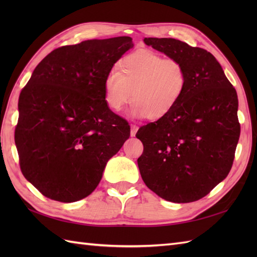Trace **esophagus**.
<instances>
[{
  "mask_svg": "<svg viewBox=\"0 0 257 257\" xmlns=\"http://www.w3.org/2000/svg\"><path fill=\"white\" fill-rule=\"evenodd\" d=\"M137 131H138V126L134 125V124H132V125H131V136L134 137L137 133Z\"/></svg>",
  "mask_w": 257,
  "mask_h": 257,
  "instance_id": "esophagus-1",
  "label": "esophagus"
}]
</instances>
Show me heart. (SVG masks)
<instances>
[{"label":"heart","mask_w":257,"mask_h":257,"mask_svg":"<svg viewBox=\"0 0 257 257\" xmlns=\"http://www.w3.org/2000/svg\"><path fill=\"white\" fill-rule=\"evenodd\" d=\"M119 72L107 75L105 102L110 109L120 111L133 91V118L157 121L165 118L180 103L188 85L184 66L176 60H165L150 50H137L124 57Z\"/></svg>","instance_id":"obj_1"}]
</instances>
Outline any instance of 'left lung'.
<instances>
[{"mask_svg": "<svg viewBox=\"0 0 257 257\" xmlns=\"http://www.w3.org/2000/svg\"><path fill=\"white\" fill-rule=\"evenodd\" d=\"M146 45L184 66L188 85L165 118L138 130L137 160L146 185L163 199L192 203L227 177L240 135L238 97L207 50L175 38L145 37Z\"/></svg>", "mask_w": 257, "mask_h": 257, "instance_id": "1", "label": "left lung"}]
</instances>
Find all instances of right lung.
Instances as JSON below:
<instances>
[{
	"mask_svg": "<svg viewBox=\"0 0 257 257\" xmlns=\"http://www.w3.org/2000/svg\"><path fill=\"white\" fill-rule=\"evenodd\" d=\"M133 47L130 36L64 46L22 89L15 143L23 176L44 196L62 203L89 196L130 137L128 123L105 102L104 83Z\"/></svg>",
	"mask_w": 257,
	"mask_h": 257,
	"instance_id": "add662e5",
	"label": "right lung"
}]
</instances>
